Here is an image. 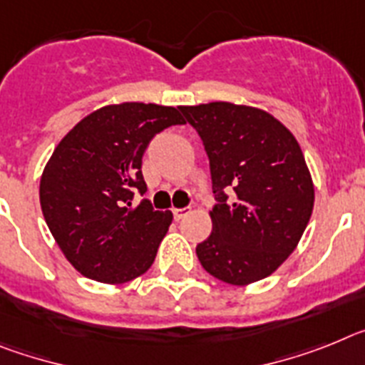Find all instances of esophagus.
I'll return each instance as SVG.
<instances>
[{
  "mask_svg": "<svg viewBox=\"0 0 365 365\" xmlns=\"http://www.w3.org/2000/svg\"><path fill=\"white\" fill-rule=\"evenodd\" d=\"M173 215H174V220H182L185 215H189V207H174Z\"/></svg>",
  "mask_w": 365,
  "mask_h": 365,
  "instance_id": "34e87169",
  "label": "esophagus"
}]
</instances>
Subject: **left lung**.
I'll list each match as a JSON object with an SVG mask.
<instances>
[{
    "mask_svg": "<svg viewBox=\"0 0 365 365\" xmlns=\"http://www.w3.org/2000/svg\"><path fill=\"white\" fill-rule=\"evenodd\" d=\"M180 110L204 141L218 202L198 261L224 283H257L296 250L312 215L314 183L299 143L261 108L217 101Z\"/></svg>",
    "mask_w": 365,
    "mask_h": 365,
    "instance_id": "1",
    "label": "left lung"
}]
</instances>
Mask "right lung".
I'll return each instance as SVG.
<instances>
[{
    "label": "right lung",
    "mask_w": 365,
    "mask_h": 365,
    "mask_svg": "<svg viewBox=\"0 0 365 365\" xmlns=\"http://www.w3.org/2000/svg\"><path fill=\"white\" fill-rule=\"evenodd\" d=\"M183 123L174 106L108 104L60 139L40 178V205L78 274L123 284L150 268L173 213L132 198L147 191L141 161L150 139Z\"/></svg>",
    "instance_id": "right-lung-1"
}]
</instances>
